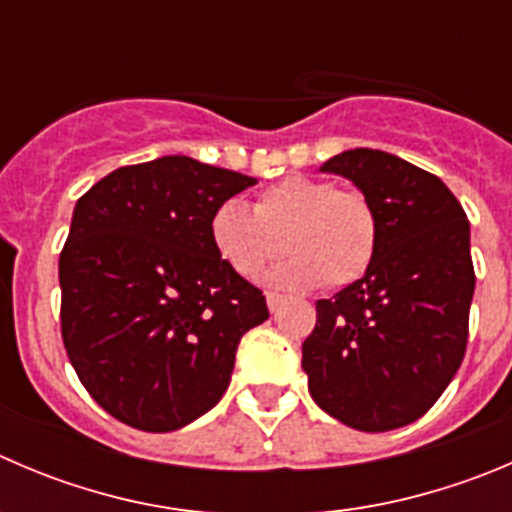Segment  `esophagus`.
<instances>
[{
  "instance_id": "34e87169",
  "label": "esophagus",
  "mask_w": 512,
  "mask_h": 512,
  "mask_svg": "<svg viewBox=\"0 0 512 512\" xmlns=\"http://www.w3.org/2000/svg\"><path fill=\"white\" fill-rule=\"evenodd\" d=\"M281 301H284V296H281V294H274V291H269V294H266V304H269L271 314H274V311L279 309Z\"/></svg>"
}]
</instances>
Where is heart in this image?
Wrapping results in <instances>:
<instances>
[{
	"mask_svg": "<svg viewBox=\"0 0 512 512\" xmlns=\"http://www.w3.org/2000/svg\"><path fill=\"white\" fill-rule=\"evenodd\" d=\"M208 233L223 264L241 279H256L284 246L291 256L274 269L271 284L309 289L324 281L339 289L372 266L379 218L364 193L342 191L324 178L289 175L264 188L253 211L241 201L216 206Z\"/></svg>",
	"mask_w": 512,
	"mask_h": 512,
	"instance_id": "heart-1",
	"label": "heart"
}]
</instances>
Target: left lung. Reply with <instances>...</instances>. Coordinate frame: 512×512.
<instances>
[{"instance_id": "1", "label": "left lung", "mask_w": 512, "mask_h": 512, "mask_svg": "<svg viewBox=\"0 0 512 512\" xmlns=\"http://www.w3.org/2000/svg\"><path fill=\"white\" fill-rule=\"evenodd\" d=\"M369 198L379 243L362 279L316 301L301 367L316 405L362 432L420 420L460 369L475 291L470 223L437 175L354 148L321 165Z\"/></svg>"}]
</instances>
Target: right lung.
Wrapping results in <instances>:
<instances>
[{
  "label": "right lung",
  "instance_id": "right-lung-1",
  "mask_svg": "<svg viewBox=\"0 0 512 512\" xmlns=\"http://www.w3.org/2000/svg\"><path fill=\"white\" fill-rule=\"evenodd\" d=\"M256 178L163 155L113 170L77 201L60 253L67 357L97 405L145 432L206 415L231 382L243 334L269 319L208 233Z\"/></svg>",
  "mask_w": 512,
  "mask_h": 512
}]
</instances>
